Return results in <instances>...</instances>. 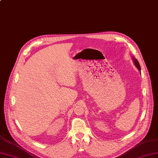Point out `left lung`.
<instances>
[{
	"label": "left lung",
	"instance_id": "8db88e82",
	"mask_svg": "<svg viewBox=\"0 0 158 158\" xmlns=\"http://www.w3.org/2000/svg\"><path fill=\"white\" fill-rule=\"evenodd\" d=\"M132 59H133L134 64H135V65L136 67V68L138 69L140 71V64H139V62H138V60H137L134 56H132Z\"/></svg>",
	"mask_w": 158,
	"mask_h": 158
}]
</instances>
